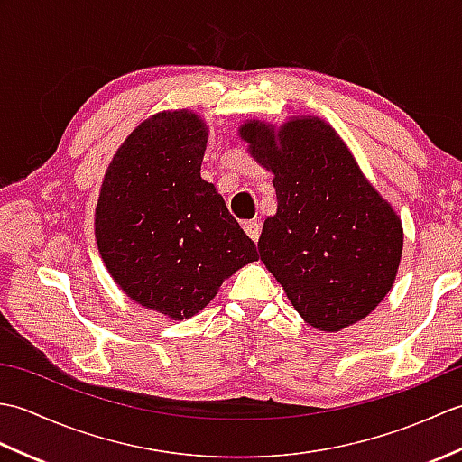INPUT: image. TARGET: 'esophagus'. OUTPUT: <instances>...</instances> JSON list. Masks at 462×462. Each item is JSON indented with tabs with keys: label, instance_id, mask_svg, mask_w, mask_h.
<instances>
[{
	"label": "esophagus",
	"instance_id": "esophagus-1",
	"mask_svg": "<svg viewBox=\"0 0 462 462\" xmlns=\"http://www.w3.org/2000/svg\"><path fill=\"white\" fill-rule=\"evenodd\" d=\"M244 232H246L248 236H250L254 242H258V238H260V232H262V224H260L258 220H248V222H244Z\"/></svg>",
	"mask_w": 462,
	"mask_h": 462
}]
</instances>
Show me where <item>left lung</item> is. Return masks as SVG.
Returning <instances> with one entry per match:
<instances>
[{
  "label": "left lung",
  "mask_w": 462,
  "mask_h": 462,
  "mask_svg": "<svg viewBox=\"0 0 462 462\" xmlns=\"http://www.w3.org/2000/svg\"><path fill=\"white\" fill-rule=\"evenodd\" d=\"M240 134L273 172L278 212L263 222L258 250L291 306L321 331L365 318L393 286L403 248L397 214L323 121L296 119L278 133L248 123Z\"/></svg>",
  "instance_id": "1"
}]
</instances>
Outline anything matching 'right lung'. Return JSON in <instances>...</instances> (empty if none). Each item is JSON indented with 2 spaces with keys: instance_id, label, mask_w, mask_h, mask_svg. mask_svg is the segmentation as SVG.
Instances as JSON below:
<instances>
[{
  "instance_id": "add662e5",
  "label": "right lung",
  "mask_w": 462,
  "mask_h": 462,
  "mask_svg": "<svg viewBox=\"0 0 462 462\" xmlns=\"http://www.w3.org/2000/svg\"><path fill=\"white\" fill-rule=\"evenodd\" d=\"M204 149V123L189 111L144 121L115 154L95 214L115 282L174 319L192 318L224 278L258 260L256 244L200 179Z\"/></svg>"
}]
</instances>
